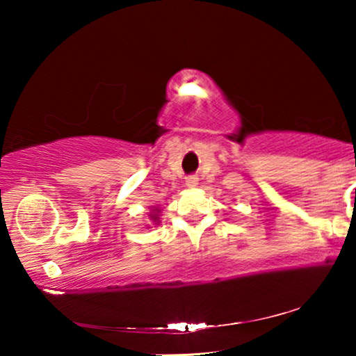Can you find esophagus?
<instances>
[{
  "mask_svg": "<svg viewBox=\"0 0 356 356\" xmlns=\"http://www.w3.org/2000/svg\"><path fill=\"white\" fill-rule=\"evenodd\" d=\"M197 181H199V179H197L196 175H189V177L186 178V184H188L189 188H194V186H196Z\"/></svg>",
  "mask_w": 356,
  "mask_h": 356,
  "instance_id": "esophagus-1",
  "label": "esophagus"
}]
</instances>
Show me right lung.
<instances>
[{"mask_svg":"<svg viewBox=\"0 0 356 356\" xmlns=\"http://www.w3.org/2000/svg\"><path fill=\"white\" fill-rule=\"evenodd\" d=\"M154 211H155V209H154ZM152 218H154V220H157V213H154Z\"/></svg>","mask_w":356,"mask_h":356,"instance_id":"add662e5","label":"right lung"}]
</instances>
